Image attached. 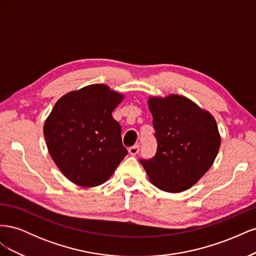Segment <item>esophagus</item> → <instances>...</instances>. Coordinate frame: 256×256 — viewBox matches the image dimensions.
Returning a JSON list of instances; mask_svg holds the SVG:
<instances>
[{
    "instance_id": "obj_1",
    "label": "esophagus",
    "mask_w": 256,
    "mask_h": 256,
    "mask_svg": "<svg viewBox=\"0 0 256 256\" xmlns=\"http://www.w3.org/2000/svg\"><path fill=\"white\" fill-rule=\"evenodd\" d=\"M138 150H140V145H134V146L129 147V150H128L129 154H132V156H136V154L138 152Z\"/></svg>"
}]
</instances>
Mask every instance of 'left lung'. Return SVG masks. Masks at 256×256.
Returning a JSON list of instances; mask_svg holds the SVG:
<instances>
[{"mask_svg":"<svg viewBox=\"0 0 256 256\" xmlns=\"http://www.w3.org/2000/svg\"><path fill=\"white\" fill-rule=\"evenodd\" d=\"M148 106L157 152L152 158H141V164L160 190H187L210 168L219 152L216 122L212 115L182 96L152 97Z\"/></svg>","mask_w":256,"mask_h":256,"instance_id":"1","label":"left lung"}]
</instances>
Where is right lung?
<instances>
[{"label":"right lung","instance_id":"obj_1","mask_svg":"<svg viewBox=\"0 0 256 256\" xmlns=\"http://www.w3.org/2000/svg\"><path fill=\"white\" fill-rule=\"evenodd\" d=\"M122 100L104 84L62 97L44 122L48 150L69 180L82 187L102 184L128 154L112 112Z\"/></svg>","mask_w":256,"mask_h":256}]
</instances>
